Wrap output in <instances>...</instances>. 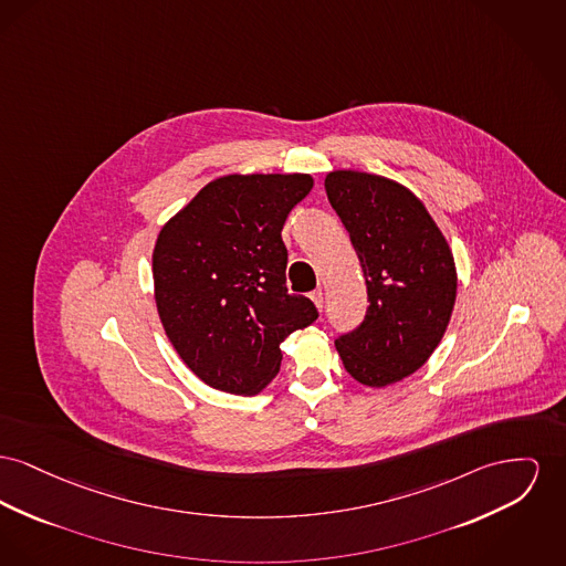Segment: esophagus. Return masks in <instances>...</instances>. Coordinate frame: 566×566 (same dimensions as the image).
Returning <instances> with one entry per match:
<instances>
[{
  "label": "esophagus",
  "mask_w": 566,
  "mask_h": 566,
  "mask_svg": "<svg viewBox=\"0 0 566 566\" xmlns=\"http://www.w3.org/2000/svg\"><path fill=\"white\" fill-rule=\"evenodd\" d=\"M310 297H312V301L316 303V307H318V310H323V291H321V289L312 291V293H310Z\"/></svg>",
  "instance_id": "1"
}]
</instances>
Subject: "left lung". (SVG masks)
Returning <instances> with one entry per match:
<instances>
[{
  "label": "left lung",
  "instance_id": "obj_1",
  "mask_svg": "<svg viewBox=\"0 0 566 566\" xmlns=\"http://www.w3.org/2000/svg\"><path fill=\"white\" fill-rule=\"evenodd\" d=\"M325 190L350 234L366 275L364 323L339 335L346 371L387 387L432 357L458 297L453 252L426 205L398 181L361 170H332Z\"/></svg>",
  "mask_w": 566,
  "mask_h": 566
}]
</instances>
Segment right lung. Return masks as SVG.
Here are the masks:
<instances>
[{
	"label": "right lung",
	"instance_id": "right-lung-1",
	"mask_svg": "<svg viewBox=\"0 0 566 566\" xmlns=\"http://www.w3.org/2000/svg\"><path fill=\"white\" fill-rule=\"evenodd\" d=\"M312 186L303 172L224 175L158 234V314L172 348L205 385L261 394L280 371V344L318 318L312 301L289 295L282 241L291 209Z\"/></svg>",
	"mask_w": 566,
	"mask_h": 566
}]
</instances>
